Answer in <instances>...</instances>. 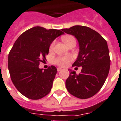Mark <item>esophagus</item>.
Here are the masks:
<instances>
[{"label":"esophagus","instance_id":"obj_1","mask_svg":"<svg viewBox=\"0 0 121 121\" xmlns=\"http://www.w3.org/2000/svg\"><path fill=\"white\" fill-rule=\"evenodd\" d=\"M57 71H58V72H59V71H60V70H62V69H61V68L58 67V68H57Z\"/></svg>","mask_w":121,"mask_h":121}]
</instances>
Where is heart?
Wrapping results in <instances>:
<instances>
[{
    "instance_id": "1",
    "label": "heart",
    "mask_w": 121,
    "mask_h": 121,
    "mask_svg": "<svg viewBox=\"0 0 121 121\" xmlns=\"http://www.w3.org/2000/svg\"><path fill=\"white\" fill-rule=\"evenodd\" d=\"M73 38L72 36H64L62 38L63 42L65 44H67L69 42V41L71 39ZM54 43L52 44L51 45V47H50V49L52 48L53 47ZM72 60V57L70 56H64V57H59V58L56 59L55 60V62L57 64L60 65L61 67H65Z\"/></svg>"
}]
</instances>
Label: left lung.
I'll use <instances>...</instances> for the list:
<instances>
[{
    "label": "left lung",
    "instance_id": "1",
    "mask_svg": "<svg viewBox=\"0 0 121 121\" xmlns=\"http://www.w3.org/2000/svg\"><path fill=\"white\" fill-rule=\"evenodd\" d=\"M62 31L77 39L79 52L72 66L82 67L79 74L69 70L65 81L67 89L75 97L89 98L100 90L108 75L111 60L107 42L87 26L75 25Z\"/></svg>",
    "mask_w": 121,
    "mask_h": 121
}]
</instances>
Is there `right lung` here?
Masks as SVG:
<instances>
[{
	"mask_svg": "<svg viewBox=\"0 0 121 121\" xmlns=\"http://www.w3.org/2000/svg\"><path fill=\"white\" fill-rule=\"evenodd\" d=\"M64 33L62 31L35 26L22 33L9 52L8 68L11 80L20 93L31 99H39L51 91L57 73L51 65L39 68L44 61L50 45Z\"/></svg>",
	"mask_w": 121,
	"mask_h": 121,
	"instance_id": "add662e5",
	"label": "right lung"
}]
</instances>
